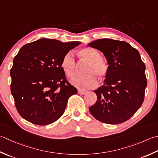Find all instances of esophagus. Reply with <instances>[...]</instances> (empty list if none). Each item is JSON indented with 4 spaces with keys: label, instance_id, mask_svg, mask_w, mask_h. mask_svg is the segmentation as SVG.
<instances>
[{
    "label": "esophagus",
    "instance_id": "1",
    "mask_svg": "<svg viewBox=\"0 0 158 158\" xmlns=\"http://www.w3.org/2000/svg\"><path fill=\"white\" fill-rule=\"evenodd\" d=\"M78 93L80 94H85L87 93V92L81 90V89H79V90H78Z\"/></svg>",
    "mask_w": 158,
    "mask_h": 158
}]
</instances>
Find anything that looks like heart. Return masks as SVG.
I'll list each match as a JSON object with an SVG mask.
<instances>
[{
	"mask_svg": "<svg viewBox=\"0 0 158 158\" xmlns=\"http://www.w3.org/2000/svg\"><path fill=\"white\" fill-rule=\"evenodd\" d=\"M79 57L87 62L83 73L85 75L77 76L72 79V84L81 89H88L97 85L95 77L103 79L109 70V66L106 61L101 58V55L97 50L92 48H84L78 52ZM61 69L69 78L75 75L76 62L73 55L69 52L64 56L61 62Z\"/></svg>",
	"mask_w": 158,
	"mask_h": 158,
	"instance_id": "heart-1",
	"label": "heart"
}]
</instances>
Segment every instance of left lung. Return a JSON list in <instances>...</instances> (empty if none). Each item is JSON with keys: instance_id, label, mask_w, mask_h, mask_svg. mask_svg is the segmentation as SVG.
Masks as SVG:
<instances>
[{"instance_id": "left-lung-1", "label": "left lung", "mask_w": 158, "mask_h": 158, "mask_svg": "<svg viewBox=\"0 0 158 158\" xmlns=\"http://www.w3.org/2000/svg\"><path fill=\"white\" fill-rule=\"evenodd\" d=\"M88 45L103 52L109 65L104 84L94 91L97 101L89 112L107 124L124 123L144 101L147 84L144 63L138 50L126 42L103 38Z\"/></svg>"}]
</instances>
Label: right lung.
<instances>
[{
	"label": "right lung",
	"mask_w": 158,
	"mask_h": 158,
	"mask_svg": "<svg viewBox=\"0 0 158 158\" xmlns=\"http://www.w3.org/2000/svg\"><path fill=\"white\" fill-rule=\"evenodd\" d=\"M80 44L42 38L20 49L10 70L11 92L24 119L47 125L62 116L69 97L77 89L67 81L61 60Z\"/></svg>",
	"instance_id": "1"
}]
</instances>
